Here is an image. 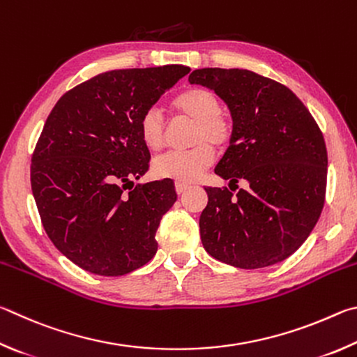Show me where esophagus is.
I'll list each match as a JSON object with an SVG mask.
<instances>
[{
  "label": "esophagus",
  "mask_w": 357,
  "mask_h": 357,
  "mask_svg": "<svg viewBox=\"0 0 357 357\" xmlns=\"http://www.w3.org/2000/svg\"><path fill=\"white\" fill-rule=\"evenodd\" d=\"M188 188H190V186L186 183H180V182L175 183V191H177V195H183V192Z\"/></svg>",
  "instance_id": "obj_1"
}]
</instances>
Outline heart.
<instances>
[{
    "instance_id": "obj_1",
    "label": "heart",
    "mask_w": 357,
    "mask_h": 357,
    "mask_svg": "<svg viewBox=\"0 0 357 357\" xmlns=\"http://www.w3.org/2000/svg\"><path fill=\"white\" fill-rule=\"evenodd\" d=\"M172 109L178 117L192 121V147L167 152L155 158L152 172L158 178L180 183L195 182L213 162L216 149L226 147L232 139V122L221 112V100L215 92L192 87L174 98ZM139 136L149 150H160L165 144V121L156 108L147 109L139 119Z\"/></svg>"
}]
</instances>
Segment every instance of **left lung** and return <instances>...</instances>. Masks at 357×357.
<instances>
[{
    "mask_svg": "<svg viewBox=\"0 0 357 357\" xmlns=\"http://www.w3.org/2000/svg\"><path fill=\"white\" fill-rule=\"evenodd\" d=\"M188 81L213 89L232 114V139L215 172L230 185L248 182L236 195L205 188V251L241 270L289 259L324 205L328 152L320 127L289 87L251 70L199 68Z\"/></svg>",
    "mask_w": 357,
    "mask_h": 357,
    "instance_id": "left-lung-1",
    "label": "left lung"
}]
</instances>
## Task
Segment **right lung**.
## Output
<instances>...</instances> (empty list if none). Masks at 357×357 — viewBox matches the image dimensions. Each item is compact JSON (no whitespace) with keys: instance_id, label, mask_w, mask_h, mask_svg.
Returning <instances> with one entry per match:
<instances>
[{"instance_id":"1","label":"right lung","mask_w":357,"mask_h":357,"mask_svg":"<svg viewBox=\"0 0 357 357\" xmlns=\"http://www.w3.org/2000/svg\"><path fill=\"white\" fill-rule=\"evenodd\" d=\"M186 73L177 64L105 72L50 112L31 158V188L48 238L83 270L123 276L156 254V229L177 195L169 178L133 188L150 160L139 119Z\"/></svg>"}]
</instances>
